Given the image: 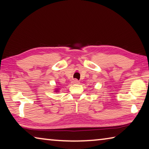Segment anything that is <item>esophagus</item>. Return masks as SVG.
I'll return each instance as SVG.
<instances>
[{"label":"esophagus","instance_id":"34e87169","mask_svg":"<svg viewBox=\"0 0 149 149\" xmlns=\"http://www.w3.org/2000/svg\"><path fill=\"white\" fill-rule=\"evenodd\" d=\"M72 84H79V81H78L77 79H73L72 80Z\"/></svg>","mask_w":149,"mask_h":149}]
</instances>
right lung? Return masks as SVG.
Wrapping results in <instances>:
<instances>
[{"instance_id":"right-lung-1","label":"right lung","mask_w":149,"mask_h":149,"mask_svg":"<svg viewBox=\"0 0 149 149\" xmlns=\"http://www.w3.org/2000/svg\"><path fill=\"white\" fill-rule=\"evenodd\" d=\"M59 88H56V89H54V92L55 93H58V92L59 91Z\"/></svg>"}]
</instances>
